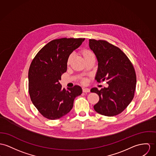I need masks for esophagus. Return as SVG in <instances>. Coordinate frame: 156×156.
<instances>
[{"label": "esophagus", "instance_id": "esophagus-1", "mask_svg": "<svg viewBox=\"0 0 156 156\" xmlns=\"http://www.w3.org/2000/svg\"><path fill=\"white\" fill-rule=\"evenodd\" d=\"M83 91L84 93H89L90 91V90L88 88H83Z\"/></svg>", "mask_w": 156, "mask_h": 156}]
</instances>
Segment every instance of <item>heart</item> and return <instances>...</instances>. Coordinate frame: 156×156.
<instances>
[{"label":"heart","instance_id":"b5f03b06","mask_svg":"<svg viewBox=\"0 0 156 156\" xmlns=\"http://www.w3.org/2000/svg\"><path fill=\"white\" fill-rule=\"evenodd\" d=\"M80 53L81 55H82V56L83 57V58L84 59V60H87L88 59L90 58L92 56H94L93 53L90 50H88V49H83L81 50L80 51ZM72 58H73V56L72 55H71L69 56L68 59H67V65H69L70 63H71V62L72 60ZM87 81L86 80H83V83H85Z\"/></svg>","mask_w":156,"mask_h":156}]
</instances>
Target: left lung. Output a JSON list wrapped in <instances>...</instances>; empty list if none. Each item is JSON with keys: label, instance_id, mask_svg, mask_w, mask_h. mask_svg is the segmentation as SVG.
<instances>
[{"label": "left lung", "instance_id": "1", "mask_svg": "<svg viewBox=\"0 0 156 156\" xmlns=\"http://www.w3.org/2000/svg\"><path fill=\"white\" fill-rule=\"evenodd\" d=\"M90 48L98 61L95 80L97 82L108 80V86L91 93L99 96L94 106L98 113L107 116H116L129 105L134 96L136 78L131 61L120 48L105 40H89Z\"/></svg>", "mask_w": 156, "mask_h": 156}]
</instances>
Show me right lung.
Segmentation results:
<instances>
[{
	"instance_id": "1",
	"label": "right lung",
	"mask_w": 156,
	"mask_h": 156,
	"mask_svg": "<svg viewBox=\"0 0 156 156\" xmlns=\"http://www.w3.org/2000/svg\"><path fill=\"white\" fill-rule=\"evenodd\" d=\"M85 38H62L48 43L36 55L28 71V89L31 100L38 112L51 120L68 113L73 101L82 94L80 86L62 88L59 82L67 71V59Z\"/></svg>"
}]
</instances>
